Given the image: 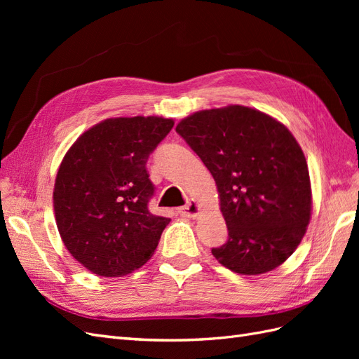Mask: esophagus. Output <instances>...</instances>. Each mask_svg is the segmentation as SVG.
Wrapping results in <instances>:
<instances>
[{
  "mask_svg": "<svg viewBox=\"0 0 359 359\" xmlns=\"http://www.w3.org/2000/svg\"><path fill=\"white\" fill-rule=\"evenodd\" d=\"M201 212V205L196 201H190L186 206H182L180 210V214L184 217H189V219H194Z\"/></svg>",
  "mask_w": 359,
  "mask_h": 359,
  "instance_id": "esophagus-1",
  "label": "esophagus"
}]
</instances>
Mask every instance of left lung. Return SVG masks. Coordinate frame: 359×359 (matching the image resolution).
Here are the masks:
<instances>
[{
    "mask_svg": "<svg viewBox=\"0 0 359 359\" xmlns=\"http://www.w3.org/2000/svg\"><path fill=\"white\" fill-rule=\"evenodd\" d=\"M186 140L217 184L227 241L211 252L233 273L259 276L299 245L311 217V186L297 139L277 119L231 104L181 119Z\"/></svg>",
    "mask_w": 359,
    "mask_h": 359,
    "instance_id": "obj_1",
    "label": "left lung"
}]
</instances>
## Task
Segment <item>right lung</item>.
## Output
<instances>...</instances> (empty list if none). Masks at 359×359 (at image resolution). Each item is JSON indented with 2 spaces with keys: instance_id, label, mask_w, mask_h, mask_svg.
Instances as JSON below:
<instances>
[{
  "instance_id": "add662e5",
  "label": "right lung",
  "mask_w": 359,
  "mask_h": 359,
  "mask_svg": "<svg viewBox=\"0 0 359 359\" xmlns=\"http://www.w3.org/2000/svg\"><path fill=\"white\" fill-rule=\"evenodd\" d=\"M173 119L119 116L95 124L64 156L53 187L61 240L91 273L119 277L153 256L170 219L151 214L147 161Z\"/></svg>"
}]
</instances>
